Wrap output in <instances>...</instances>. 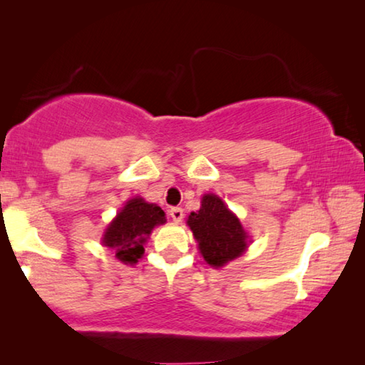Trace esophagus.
Instances as JSON below:
<instances>
[{"label": "esophagus", "mask_w": 365, "mask_h": 365, "mask_svg": "<svg viewBox=\"0 0 365 365\" xmlns=\"http://www.w3.org/2000/svg\"><path fill=\"white\" fill-rule=\"evenodd\" d=\"M169 215L174 222H182L183 219V209L182 207H172L169 211Z\"/></svg>", "instance_id": "1"}]
</instances>
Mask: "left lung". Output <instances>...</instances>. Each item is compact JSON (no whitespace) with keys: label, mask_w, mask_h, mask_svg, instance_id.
Masks as SVG:
<instances>
[{"label":"left lung","mask_w":365,"mask_h":365,"mask_svg":"<svg viewBox=\"0 0 365 365\" xmlns=\"http://www.w3.org/2000/svg\"><path fill=\"white\" fill-rule=\"evenodd\" d=\"M187 224L193 232L201 256L211 267H224L248 248V233L242 222L217 195L202 196L200 211L191 212Z\"/></svg>","instance_id":"obj_1"}]
</instances>
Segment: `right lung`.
<instances>
[{"label":"right lung","mask_w":365,"mask_h":365,"mask_svg":"<svg viewBox=\"0 0 365 365\" xmlns=\"http://www.w3.org/2000/svg\"><path fill=\"white\" fill-rule=\"evenodd\" d=\"M165 224L163 209L143 197L135 196L125 202L115 219L103 235V245L115 251V257L123 264H137L143 256L145 243L153 228Z\"/></svg>","instance_id":"right-lung-1"}]
</instances>
